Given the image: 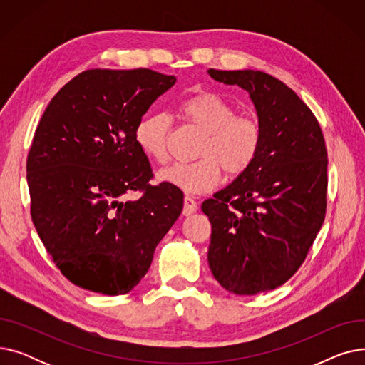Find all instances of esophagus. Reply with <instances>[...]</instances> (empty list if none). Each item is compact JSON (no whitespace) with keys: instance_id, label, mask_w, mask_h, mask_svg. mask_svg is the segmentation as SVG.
<instances>
[{"instance_id":"obj_1","label":"esophagus","mask_w":365,"mask_h":365,"mask_svg":"<svg viewBox=\"0 0 365 365\" xmlns=\"http://www.w3.org/2000/svg\"><path fill=\"white\" fill-rule=\"evenodd\" d=\"M198 210V204L194 198H190L189 195L185 197L183 200V215L185 216H190L192 213H195Z\"/></svg>"}]
</instances>
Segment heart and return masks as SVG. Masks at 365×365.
I'll return each instance as SVG.
<instances>
[{"mask_svg":"<svg viewBox=\"0 0 365 365\" xmlns=\"http://www.w3.org/2000/svg\"><path fill=\"white\" fill-rule=\"evenodd\" d=\"M179 117L204 133L194 163H176L158 171V179L189 194L215 189L222 170L238 178L256 161L263 130L259 120L248 113H235V106L216 91L201 90L186 96L178 105ZM171 120L165 113H150L136 127V143L146 157L165 163Z\"/></svg>","mask_w":365,"mask_h":365,"instance_id":"heart-1","label":"heart"}]
</instances>
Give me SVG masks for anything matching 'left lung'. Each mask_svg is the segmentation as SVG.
<instances>
[{"mask_svg": "<svg viewBox=\"0 0 365 365\" xmlns=\"http://www.w3.org/2000/svg\"><path fill=\"white\" fill-rule=\"evenodd\" d=\"M250 94L263 130L244 175L202 202L212 223L208 264L234 294L253 296L289 281L304 262L327 208V148L312 110L262 71H207Z\"/></svg>", "mask_w": 365, "mask_h": 365, "instance_id": "left-lung-1", "label": "left lung"}]
</instances>
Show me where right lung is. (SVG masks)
<instances>
[{
  "instance_id": "right-lung-1",
  "label": "right lung",
  "mask_w": 365,
  "mask_h": 365,
  "mask_svg": "<svg viewBox=\"0 0 365 365\" xmlns=\"http://www.w3.org/2000/svg\"><path fill=\"white\" fill-rule=\"evenodd\" d=\"M175 75L88 69L65 84L35 130L26 179L31 216L61 272L81 289L125 294L178 220L183 192L152 186L136 127ZM139 190L138 200H124Z\"/></svg>"
}]
</instances>
